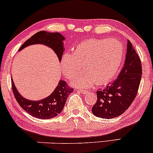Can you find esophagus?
Returning <instances> with one entry per match:
<instances>
[{
	"label": "esophagus",
	"mask_w": 153,
	"mask_h": 153,
	"mask_svg": "<svg viewBox=\"0 0 153 153\" xmlns=\"http://www.w3.org/2000/svg\"><path fill=\"white\" fill-rule=\"evenodd\" d=\"M78 91L80 93H81V94H86V93H87L86 90H80H80H79Z\"/></svg>",
	"instance_id": "obj_1"
}]
</instances>
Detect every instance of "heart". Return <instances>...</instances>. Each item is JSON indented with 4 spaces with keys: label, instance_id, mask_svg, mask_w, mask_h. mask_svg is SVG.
I'll use <instances>...</instances> for the list:
<instances>
[{
    "label": "heart",
    "instance_id": "heart-1",
    "mask_svg": "<svg viewBox=\"0 0 153 153\" xmlns=\"http://www.w3.org/2000/svg\"><path fill=\"white\" fill-rule=\"evenodd\" d=\"M123 47L118 40L91 39L82 41L65 54L60 62L61 71L67 78H73L82 67L85 73L72 80L80 88H88L95 83L108 82L119 71L123 56Z\"/></svg>",
    "mask_w": 153,
    "mask_h": 153
}]
</instances>
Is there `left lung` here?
I'll return each mask as SVG.
<instances>
[{"instance_id":"8db88e82","label":"left lung","mask_w":153,"mask_h":153,"mask_svg":"<svg viewBox=\"0 0 153 153\" xmlns=\"http://www.w3.org/2000/svg\"><path fill=\"white\" fill-rule=\"evenodd\" d=\"M142 73L140 57L128 40L124 67L117 78L105 88L96 91L97 101L92 107L94 115L113 119L122 114L136 97Z\"/></svg>"}]
</instances>
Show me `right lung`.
I'll return each instance as SVG.
<instances>
[{
  "label": "right lung",
  "instance_id": "add662e5",
  "mask_svg": "<svg viewBox=\"0 0 153 153\" xmlns=\"http://www.w3.org/2000/svg\"><path fill=\"white\" fill-rule=\"evenodd\" d=\"M65 39V38L59 32L52 33L41 31L26 40L19 51L22 50L29 45H44L55 52L60 62L65 50L63 43ZM11 82L13 94L20 106L31 116L38 119H48L57 117L64 108L68 96L73 91V88L67 85L65 80H60L58 85L50 96L38 101H32L23 97L19 94L12 78Z\"/></svg>",
  "mask_w": 153,
  "mask_h": 153
}]
</instances>
